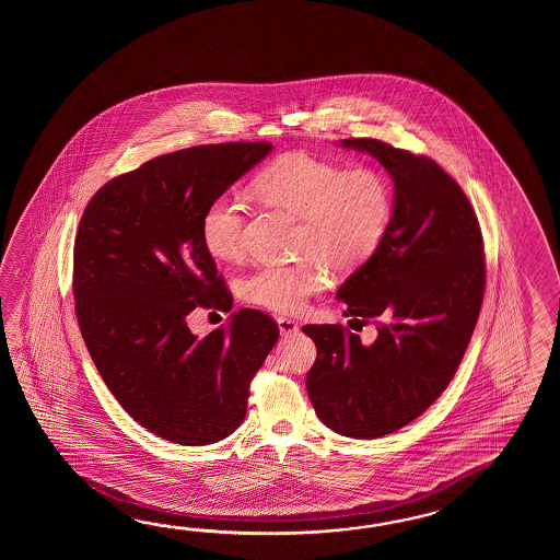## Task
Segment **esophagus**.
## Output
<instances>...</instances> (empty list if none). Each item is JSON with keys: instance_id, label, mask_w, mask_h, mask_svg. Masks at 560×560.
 Wrapping results in <instances>:
<instances>
[{"instance_id": "34e87169", "label": "esophagus", "mask_w": 560, "mask_h": 560, "mask_svg": "<svg viewBox=\"0 0 560 560\" xmlns=\"http://www.w3.org/2000/svg\"><path fill=\"white\" fill-rule=\"evenodd\" d=\"M276 322H278V328H280V334L282 336H292V334L298 332V322L292 320V318H285V316H278L276 318Z\"/></svg>"}]
</instances>
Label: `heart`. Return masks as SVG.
I'll return each instance as SVG.
<instances>
[{"label": "heart", "instance_id": "heart-1", "mask_svg": "<svg viewBox=\"0 0 560 560\" xmlns=\"http://www.w3.org/2000/svg\"><path fill=\"white\" fill-rule=\"evenodd\" d=\"M266 208L300 220L294 264H262L240 280L246 302L296 314L326 285V266L350 275L381 248L393 215V190L381 170L342 167L292 152L270 162L252 182ZM248 206L236 196H218L203 210L200 236L218 260L234 262L246 252Z\"/></svg>", "mask_w": 560, "mask_h": 560}]
</instances>
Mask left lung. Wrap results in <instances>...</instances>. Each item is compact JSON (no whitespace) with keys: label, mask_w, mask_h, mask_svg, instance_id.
I'll list each match as a JSON object with an SVG mask.
<instances>
[{"label":"left lung","mask_w":560,"mask_h":560,"mask_svg":"<svg viewBox=\"0 0 560 560\" xmlns=\"http://www.w3.org/2000/svg\"><path fill=\"white\" fill-rule=\"evenodd\" d=\"M369 152L394 179L381 248L346 278L336 298L362 328L306 324L318 357L306 376L310 402L328 429L381 439L420 417L453 381L482 306V234L463 188L434 160L370 138L342 140Z\"/></svg>","instance_id":"obj_1"}]
</instances>
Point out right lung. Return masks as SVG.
<instances>
[{
	"label": "right lung",
	"instance_id": "add662e5",
	"mask_svg": "<svg viewBox=\"0 0 560 560\" xmlns=\"http://www.w3.org/2000/svg\"><path fill=\"white\" fill-rule=\"evenodd\" d=\"M270 152L268 142H230L158 155L109 179L82 215L73 298L88 352L121 408L164 441L203 446L238 429L280 336L254 308L203 338L186 322L196 306L232 308L200 222Z\"/></svg>",
	"mask_w": 560,
	"mask_h": 560
}]
</instances>
